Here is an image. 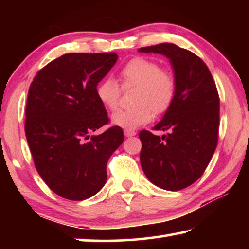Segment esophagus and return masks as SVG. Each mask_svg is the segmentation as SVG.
Returning a JSON list of instances; mask_svg holds the SVG:
<instances>
[{
    "label": "esophagus",
    "mask_w": 249,
    "mask_h": 249,
    "mask_svg": "<svg viewBox=\"0 0 249 249\" xmlns=\"http://www.w3.org/2000/svg\"><path fill=\"white\" fill-rule=\"evenodd\" d=\"M136 135V131L135 130H127V129H125L124 130V136L125 137H132V136H135Z\"/></svg>",
    "instance_id": "esophagus-1"
}]
</instances>
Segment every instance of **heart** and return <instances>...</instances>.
<instances>
[{"label":"heart","instance_id":"b5f03b06","mask_svg":"<svg viewBox=\"0 0 249 249\" xmlns=\"http://www.w3.org/2000/svg\"><path fill=\"white\" fill-rule=\"evenodd\" d=\"M122 88L135 87L132 102L136 105L115 112L112 122L117 127L132 130L147 124L156 114L171 107L177 93L175 74L160 67L154 60L137 56L129 60L119 72ZM98 101L114 111L120 103L121 88L113 79L101 81L96 87Z\"/></svg>","mask_w":249,"mask_h":249}]
</instances>
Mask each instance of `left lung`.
Returning <instances> with one entry per match:
<instances>
[{
    "label": "left lung",
    "instance_id": "left-lung-1",
    "mask_svg": "<svg viewBox=\"0 0 249 249\" xmlns=\"http://www.w3.org/2000/svg\"><path fill=\"white\" fill-rule=\"evenodd\" d=\"M139 52L169 57L177 80L171 107L153 130H142L141 164L151 182L177 192L193 185L205 171L217 145L220 98L215 81L204 61L171 43L141 47Z\"/></svg>",
    "mask_w": 249,
    "mask_h": 249
}]
</instances>
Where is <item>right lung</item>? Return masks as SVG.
<instances>
[{"label":"right lung","mask_w":249,"mask_h":249,"mask_svg":"<svg viewBox=\"0 0 249 249\" xmlns=\"http://www.w3.org/2000/svg\"><path fill=\"white\" fill-rule=\"evenodd\" d=\"M111 53H68L42 68L30 84L25 132L35 168L47 186L70 200H84L107 182L110 156L124 142L110 127L97 84L117 62Z\"/></svg>","instance_id":"obj_1"}]
</instances>
